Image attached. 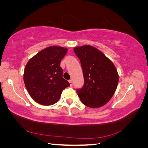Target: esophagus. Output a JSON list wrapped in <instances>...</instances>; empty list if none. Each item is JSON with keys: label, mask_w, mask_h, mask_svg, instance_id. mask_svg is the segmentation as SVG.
Here are the masks:
<instances>
[{"label": "esophagus", "mask_w": 148, "mask_h": 148, "mask_svg": "<svg viewBox=\"0 0 148 148\" xmlns=\"http://www.w3.org/2000/svg\"><path fill=\"white\" fill-rule=\"evenodd\" d=\"M69 82L70 85H71V86H72V84H73V82H72V79H70L69 81Z\"/></svg>", "instance_id": "34e87169"}]
</instances>
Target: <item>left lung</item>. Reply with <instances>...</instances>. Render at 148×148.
I'll return each instance as SVG.
<instances>
[{
	"instance_id": "obj_1",
	"label": "left lung",
	"mask_w": 148,
	"mask_h": 148,
	"mask_svg": "<svg viewBox=\"0 0 148 148\" xmlns=\"http://www.w3.org/2000/svg\"><path fill=\"white\" fill-rule=\"evenodd\" d=\"M83 71L84 84L76 91L82 103L89 108L106 104L113 96L119 76L114 64L101 51L91 46L74 47Z\"/></svg>"
}]
</instances>
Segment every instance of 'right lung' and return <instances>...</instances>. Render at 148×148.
Returning <instances> with one entry per match:
<instances>
[{
	"label": "right lung",
	"instance_id": "obj_1",
	"mask_svg": "<svg viewBox=\"0 0 148 148\" xmlns=\"http://www.w3.org/2000/svg\"><path fill=\"white\" fill-rule=\"evenodd\" d=\"M68 49L50 46L42 50L29 60L24 71L23 79L29 95L34 101L45 106L59 101L66 87L70 86L62 77L61 60Z\"/></svg>",
	"mask_w": 148,
	"mask_h": 148
}]
</instances>
